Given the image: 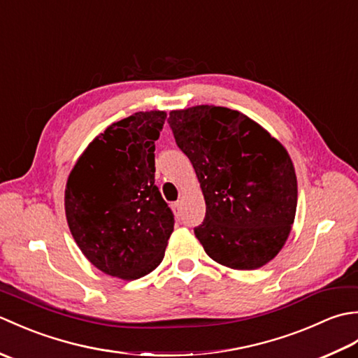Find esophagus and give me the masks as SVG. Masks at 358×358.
<instances>
[{
  "label": "esophagus",
  "instance_id": "1",
  "mask_svg": "<svg viewBox=\"0 0 358 358\" xmlns=\"http://www.w3.org/2000/svg\"><path fill=\"white\" fill-rule=\"evenodd\" d=\"M172 209H173V212H175V215H180V210H181V201L178 200V201H175L173 204H172Z\"/></svg>",
  "mask_w": 358,
  "mask_h": 358
}]
</instances>
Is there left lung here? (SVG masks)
Returning a JSON list of instances; mask_svg holds the SVG:
<instances>
[{
  "label": "left lung",
  "instance_id": "obj_1",
  "mask_svg": "<svg viewBox=\"0 0 358 358\" xmlns=\"http://www.w3.org/2000/svg\"><path fill=\"white\" fill-rule=\"evenodd\" d=\"M169 124L206 201L194 229L203 249L231 269L268 264L295 220L299 191L286 148L245 113L220 106L171 110Z\"/></svg>",
  "mask_w": 358,
  "mask_h": 358
}]
</instances>
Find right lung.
Returning <instances> with one entry per match:
<instances>
[{
    "mask_svg": "<svg viewBox=\"0 0 358 358\" xmlns=\"http://www.w3.org/2000/svg\"><path fill=\"white\" fill-rule=\"evenodd\" d=\"M167 113L136 112L89 143L67 177L64 210L96 269L131 281L163 262L173 215L155 186V141Z\"/></svg>",
    "mask_w": 358,
    "mask_h": 358,
    "instance_id": "obj_1",
    "label": "right lung"
}]
</instances>
